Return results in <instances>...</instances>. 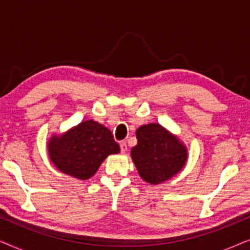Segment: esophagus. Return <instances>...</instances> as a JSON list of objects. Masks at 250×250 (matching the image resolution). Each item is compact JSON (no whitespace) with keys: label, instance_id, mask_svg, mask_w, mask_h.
I'll use <instances>...</instances> for the list:
<instances>
[{"label":"esophagus","instance_id":"34e87169","mask_svg":"<svg viewBox=\"0 0 250 250\" xmlns=\"http://www.w3.org/2000/svg\"><path fill=\"white\" fill-rule=\"evenodd\" d=\"M119 146H121V151L122 153H125L126 151H127V145H126V142H121L119 143Z\"/></svg>","mask_w":250,"mask_h":250}]
</instances>
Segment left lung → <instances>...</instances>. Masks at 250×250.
Listing matches in <instances>:
<instances>
[{
  "label": "left lung",
  "instance_id": "8db88e82",
  "mask_svg": "<svg viewBox=\"0 0 250 250\" xmlns=\"http://www.w3.org/2000/svg\"><path fill=\"white\" fill-rule=\"evenodd\" d=\"M138 145L131 150L139 175L146 183L160 184L180 173L188 160V149L175 134L158 123L136 129Z\"/></svg>",
  "mask_w": 250,
  "mask_h": 250
}]
</instances>
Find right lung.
I'll return each instance as SVG.
<instances>
[{"label": "right lung", "instance_id": "obj_1", "mask_svg": "<svg viewBox=\"0 0 250 250\" xmlns=\"http://www.w3.org/2000/svg\"><path fill=\"white\" fill-rule=\"evenodd\" d=\"M121 148L111 132L93 119L84 121L47 142L49 158L54 167L80 180L90 179L109 155Z\"/></svg>", "mask_w": 250, "mask_h": 250}]
</instances>
